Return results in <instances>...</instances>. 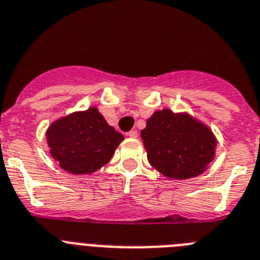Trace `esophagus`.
Here are the masks:
<instances>
[{"instance_id":"obj_1","label":"esophagus","mask_w":260,"mask_h":260,"mask_svg":"<svg viewBox=\"0 0 260 260\" xmlns=\"http://www.w3.org/2000/svg\"><path fill=\"white\" fill-rule=\"evenodd\" d=\"M137 135H139V133H137L136 129H132L128 132V137H131V139H136Z\"/></svg>"}]
</instances>
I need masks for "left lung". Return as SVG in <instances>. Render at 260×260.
Here are the masks:
<instances>
[{
	"instance_id": "8db88e82",
	"label": "left lung",
	"mask_w": 260,
	"mask_h": 260,
	"mask_svg": "<svg viewBox=\"0 0 260 260\" xmlns=\"http://www.w3.org/2000/svg\"><path fill=\"white\" fill-rule=\"evenodd\" d=\"M149 164L170 180L195 178L208 169L217 139L211 128L188 112L158 110L141 131Z\"/></svg>"
}]
</instances>
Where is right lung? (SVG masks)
<instances>
[{"instance_id":"1","label":"right lung","mask_w":260,"mask_h":260,"mask_svg":"<svg viewBox=\"0 0 260 260\" xmlns=\"http://www.w3.org/2000/svg\"><path fill=\"white\" fill-rule=\"evenodd\" d=\"M46 137L51 157L62 170L76 175L103 168L124 140L96 107L58 117L48 127Z\"/></svg>"}]
</instances>
